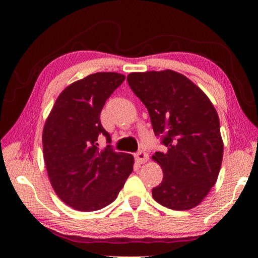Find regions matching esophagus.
Returning a JSON list of instances; mask_svg holds the SVG:
<instances>
[{
    "mask_svg": "<svg viewBox=\"0 0 258 258\" xmlns=\"http://www.w3.org/2000/svg\"><path fill=\"white\" fill-rule=\"evenodd\" d=\"M135 158L137 162H140V163H146V162L148 161V158H149V156H148V154L146 153V151L140 150L139 153L135 154Z\"/></svg>",
    "mask_w": 258,
    "mask_h": 258,
    "instance_id": "1",
    "label": "esophagus"
}]
</instances>
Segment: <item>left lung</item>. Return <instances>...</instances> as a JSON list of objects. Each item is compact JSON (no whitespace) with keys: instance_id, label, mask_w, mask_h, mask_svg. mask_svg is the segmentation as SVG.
Returning <instances> with one entry per match:
<instances>
[{"instance_id":"8db88e82","label":"left lung","mask_w":258,"mask_h":258,"mask_svg":"<svg viewBox=\"0 0 258 258\" xmlns=\"http://www.w3.org/2000/svg\"><path fill=\"white\" fill-rule=\"evenodd\" d=\"M126 81L165 147L153 156L163 170V179L153 188L154 200L172 210L199 206L216 183L223 158L216 109L196 84L174 70L132 73Z\"/></svg>"}]
</instances>
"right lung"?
<instances>
[{
    "label": "right lung",
    "mask_w": 258,
    "mask_h": 258,
    "mask_svg": "<svg viewBox=\"0 0 258 258\" xmlns=\"http://www.w3.org/2000/svg\"><path fill=\"white\" fill-rule=\"evenodd\" d=\"M124 80L122 74L96 73L76 81L59 94L45 121L42 143L49 179L59 199L76 210L109 206L133 171V155L112 149L100 119L105 101ZM100 135L108 143L103 151L97 143Z\"/></svg>",
    "instance_id": "right-lung-1"
}]
</instances>
